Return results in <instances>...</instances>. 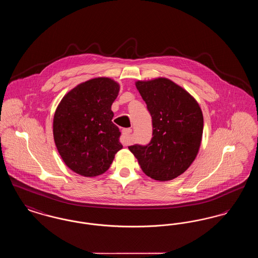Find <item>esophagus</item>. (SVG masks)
Returning <instances> with one entry per match:
<instances>
[{"mask_svg":"<svg viewBox=\"0 0 258 258\" xmlns=\"http://www.w3.org/2000/svg\"><path fill=\"white\" fill-rule=\"evenodd\" d=\"M132 134V128H123L122 131V142L123 145L130 144V135Z\"/></svg>","mask_w":258,"mask_h":258,"instance_id":"esophagus-1","label":"esophagus"}]
</instances>
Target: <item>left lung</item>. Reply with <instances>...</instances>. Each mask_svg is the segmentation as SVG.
I'll use <instances>...</instances> for the list:
<instances>
[{
    "label": "left lung",
    "mask_w": 258,
    "mask_h": 258,
    "mask_svg": "<svg viewBox=\"0 0 258 258\" xmlns=\"http://www.w3.org/2000/svg\"><path fill=\"white\" fill-rule=\"evenodd\" d=\"M135 86L151 113L153 137L147 146L128 149L150 178L170 181L197 158L203 135L202 111L196 98L168 78L137 80Z\"/></svg>",
    "instance_id": "obj_1"
}]
</instances>
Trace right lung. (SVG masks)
Returning <instances> with one entry per match:
<instances>
[{"instance_id":"add662e5","label":"right lung","mask_w":258,"mask_h":258,"mask_svg":"<svg viewBox=\"0 0 258 258\" xmlns=\"http://www.w3.org/2000/svg\"><path fill=\"white\" fill-rule=\"evenodd\" d=\"M119 91L117 81L96 77L74 87L58 104L54 141L64 164L76 174L90 178L103 174L123 148L111 110Z\"/></svg>"}]
</instances>
